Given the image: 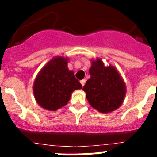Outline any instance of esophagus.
Returning a JSON list of instances; mask_svg holds the SVG:
<instances>
[{
  "label": "esophagus",
  "instance_id": "34e87169",
  "mask_svg": "<svg viewBox=\"0 0 157 157\" xmlns=\"http://www.w3.org/2000/svg\"><path fill=\"white\" fill-rule=\"evenodd\" d=\"M85 83H86V80H85V79H83V80H82V81H81V84H82V86L85 85Z\"/></svg>",
  "mask_w": 157,
  "mask_h": 157
}]
</instances>
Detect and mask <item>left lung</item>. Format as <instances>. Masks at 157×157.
Returning <instances> with one entry per match:
<instances>
[{
	"mask_svg": "<svg viewBox=\"0 0 157 157\" xmlns=\"http://www.w3.org/2000/svg\"><path fill=\"white\" fill-rule=\"evenodd\" d=\"M90 79L83 86L86 99L93 109L102 113L118 109L124 100L126 85L113 65H104L102 59H92Z\"/></svg>",
	"mask_w": 157,
	"mask_h": 157,
	"instance_id": "8db88e82",
	"label": "left lung"
}]
</instances>
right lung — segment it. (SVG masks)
Listing matches in <instances>:
<instances>
[{
	"label": "right lung",
	"instance_id": "right-lung-1",
	"mask_svg": "<svg viewBox=\"0 0 157 157\" xmlns=\"http://www.w3.org/2000/svg\"><path fill=\"white\" fill-rule=\"evenodd\" d=\"M69 59L63 56L51 59L41 69L33 83L36 102L43 109L55 111L68 103L71 93L82 89V84L69 71Z\"/></svg>",
	"mask_w": 157,
	"mask_h": 157
}]
</instances>
